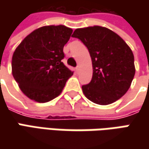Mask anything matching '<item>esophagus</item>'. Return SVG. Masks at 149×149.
Segmentation results:
<instances>
[{
	"label": "esophagus",
	"mask_w": 149,
	"mask_h": 149,
	"mask_svg": "<svg viewBox=\"0 0 149 149\" xmlns=\"http://www.w3.org/2000/svg\"><path fill=\"white\" fill-rule=\"evenodd\" d=\"M75 70H76V72H77V73H79V71H80V67L78 65L77 67L75 68Z\"/></svg>",
	"instance_id": "1"
}]
</instances>
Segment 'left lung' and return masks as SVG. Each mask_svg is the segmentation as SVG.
<instances>
[{
    "mask_svg": "<svg viewBox=\"0 0 149 149\" xmlns=\"http://www.w3.org/2000/svg\"><path fill=\"white\" fill-rule=\"evenodd\" d=\"M72 37L83 42L92 60V79L82 86L86 98L106 105L125 95L134 77L135 67L134 54L123 39L101 26L76 29Z\"/></svg>",
    "mask_w": 149,
    "mask_h": 149,
    "instance_id": "1",
    "label": "left lung"
}]
</instances>
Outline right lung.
<instances>
[{
  "label": "right lung",
  "mask_w": 149,
  "mask_h": 149,
  "mask_svg": "<svg viewBox=\"0 0 149 149\" xmlns=\"http://www.w3.org/2000/svg\"><path fill=\"white\" fill-rule=\"evenodd\" d=\"M73 31L65 26L40 27L27 36L12 56V74L31 100L45 103L60 95L74 72L67 68L64 46Z\"/></svg>",
  "instance_id": "obj_1"
}]
</instances>
